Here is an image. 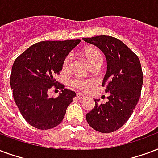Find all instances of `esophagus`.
<instances>
[{"label": "esophagus", "instance_id": "1", "mask_svg": "<svg viewBox=\"0 0 158 158\" xmlns=\"http://www.w3.org/2000/svg\"><path fill=\"white\" fill-rule=\"evenodd\" d=\"M84 94H81V93H78L77 94V98H79V99H83V98H84Z\"/></svg>", "mask_w": 158, "mask_h": 158}]
</instances>
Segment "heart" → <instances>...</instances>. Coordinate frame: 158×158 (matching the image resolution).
I'll list each match as a JSON object with an SVG mask.
<instances>
[{
    "mask_svg": "<svg viewBox=\"0 0 158 158\" xmlns=\"http://www.w3.org/2000/svg\"><path fill=\"white\" fill-rule=\"evenodd\" d=\"M84 55H85V57L91 65H94L95 64H102L103 62V55L101 54L100 50L95 47H87L84 49ZM71 61H72V55L69 54L64 58L62 64V70L64 72L67 73L70 70ZM94 84V79H84L80 77H76L71 80V85L79 89H85L89 86H92Z\"/></svg>",
    "mask_w": 158,
    "mask_h": 158,
    "instance_id": "obj_1",
    "label": "heart"
}]
</instances>
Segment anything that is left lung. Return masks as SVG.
Masks as SVG:
<instances>
[{
  "label": "left lung",
  "instance_id": "obj_1",
  "mask_svg": "<svg viewBox=\"0 0 158 158\" xmlns=\"http://www.w3.org/2000/svg\"><path fill=\"white\" fill-rule=\"evenodd\" d=\"M104 54L107 72L102 86L109 93L108 101L95 106L86 114L91 127L98 132L108 133L119 129L132 115L141 95L143 74L140 60L120 40L108 35L83 38Z\"/></svg>",
  "mask_w": 158,
  "mask_h": 158
}]
</instances>
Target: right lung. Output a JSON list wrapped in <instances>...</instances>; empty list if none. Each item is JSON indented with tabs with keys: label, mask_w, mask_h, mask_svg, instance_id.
Returning <instances> with one entry per match:
<instances>
[{
	"label": "right lung",
	"mask_w": 158,
	"mask_h": 158,
	"mask_svg": "<svg viewBox=\"0 0 158 158\" xmlns=\"http://www.w3.org/2000/svg\"><path fill=\"white\" fill-rule=\"evenodd\" d=\"M80 40H45L31 45L15 59L10 74L13 97L26 121L38 129L46 130L62 122L66 109L76 96L74 91L54 76L62 70L64 58ZM52 86L61 89L57 98H49Z\"/></svg>",
	"instance_id": "add662e5"
}]
</instances>
